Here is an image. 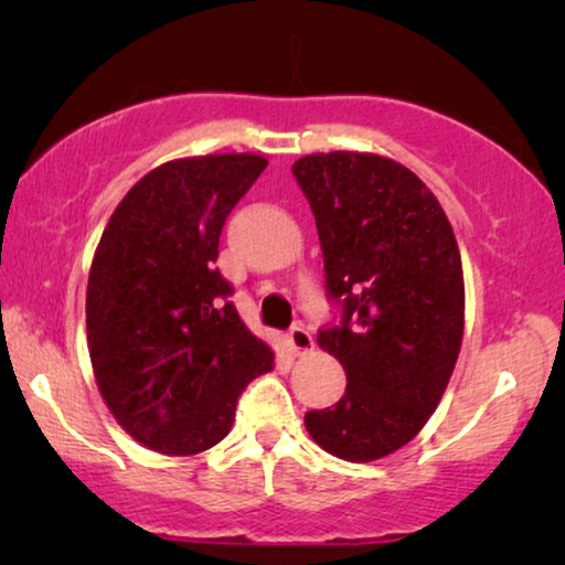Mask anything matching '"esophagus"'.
<instances>
[{
	"label": "esophagus",
	"mask_w": 565,
	"mask_h": 565,
	"mask_svg": "<svg viewBox=\"0 0 565 565\" xmlns=\"http://www.w3.org/2000/svg\"><path fill=\"white\" fill-rule=\"evenodd\" d=\"M288 339H290V347H292V352H296V354H306V352L313 350L311 331H308L306 327H300V323H298V327L290 329Z\"/></svg>",
	"instance_id": "esophagus-1"
}]
</instances>
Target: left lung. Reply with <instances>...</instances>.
<instances>
[{
    "label": "left lung",
    "mask_w": 565,
    "mask_h": 565,
    "mask_svg": "<svg viewBox=\"0 0 565 565\" xmlns=\"http://www.w3.org/2000/svg\"><path fill=\"white\" fill-rule=\"evenodd\" d=\"M342 311L319 347L342 362L344 396L306 414L323 450L367 462L396 452L435 412L462 342V262L443 205L398 161L358 151L292 164Z\"/></svg>",
    "instance_id": "1"
}]
</instances>
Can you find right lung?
I'll return each mask as SVG.
<instances>
[{
    "instance_id": "obj_1",
    "label": "right lung",
    "mask_w": 565,
    "mask_h": 565,
    "mask_svg": "<svg viewBox=\"0 0 565 565\" xmlns=\"http://www.w3.org/2000/svg\"><path fill=\"white\" fill-rule=\"evenodd\" d=\"M257 153L167 161L115 207L92 259L87 339L107 408L161 455H195L231 431L242 391L273 370L218 273V238L265 172Z\"/></svg>"
}]
</instances>
